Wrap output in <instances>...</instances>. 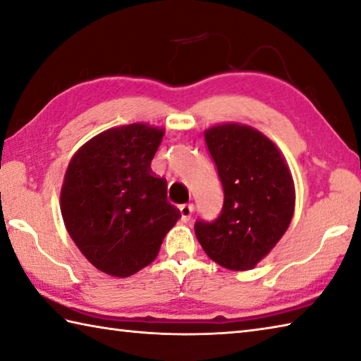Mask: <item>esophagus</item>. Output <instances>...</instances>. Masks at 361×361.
<instances>
[{
    "instance_id": "1",
    "label": "esophagus",
    "mask_w": 361,
    "mask_h": 361,
    "mask_svg": "<svg viewBox=\"0 0 361 361\" xmlns=\"http://www.w3.org/2000/svg\"><path fill=\"white\" fill-rule=\"evenodd\" d=\"M193 204H182V206L179 207L180 210V216H182V221H188L190 219H192V214H193Z\"/></svg>"
}]
</instances>
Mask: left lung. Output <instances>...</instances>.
Instances as JSON below:
<instances>
[{"instance_id":"obj_1","label":"left lung","mask_w":361,"mask_h":361,"mask_svg":"<svg viewBox=\"0 0 361 361\" xmlns=\"http://www.w3.org/2000/svg\"><path fill=\"white\" fill-rule=\"evenodd\" d=\"M204 140L219 169L224 202L215 221H196V239L221 267L250 270L289 228L294 179L280 149L255 127L223 122L206 128Z\"/></svg>"}]
</instances>
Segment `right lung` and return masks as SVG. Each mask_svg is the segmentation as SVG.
Wrapping results in <instances>:
<instances>
[{"label": "right lung", "mask_w": 361, "mask_h": 361, "mask_svg": "<svg viewBox=\"0 0 361 361\" xmlns=\"http://www.w3.org/2000/svg\"><path fill=\"white\" fill-rule=\"evenodd\" d=\"M165 128L135 122L86 141L61 187L66 229L83 256L108 275L126 278L157 257L180 212L151 161Z\"/></svg>", "instance_id": "obj_1"}]
</instances>
